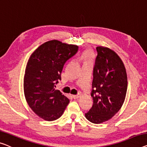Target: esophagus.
Listing matches in <instances>:
<instances>
[{"label":"esophagus","instance_id":"obj_1","mask_svg":"<svg viewBox=\"0 0 147 147\" xmlns=\"http://www.w3.org/2000/svg\"><path fill=\"white\" fill-rule=\"evenodd\" d=\"M73 98L74 99H77V98H79V96L78 95H73Z\"/></svg>","mask_w":147,"mask_h":147}]
</instances>
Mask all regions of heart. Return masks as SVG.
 <instances>
[{"label":"heart","mask_w":147,"mask_h":147,"mask_svg":"<svg viewBox=\"0 0 147 147\" xmlns=\"http://www.w3.org/2000/svg\"><path fill=\"white\" fill-rule=\"evenodd\" d=\"M92 57V53L90 50H86L84 51L82 55V59L87 62V61H90Z\"/></svg>","instance_id":"b5f03b06"}]
</instances>
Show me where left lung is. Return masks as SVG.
Masks as SVG:
<instances>
[{"instance_id": "1", "label": "left lung", "mask_w": 147, "mask_h": 147, "mask_svg": "<svg viewBox=\"0 0 147 147\" xmlns=\"http://www.w3.org/2000/svg\"><path fill=\"white\" fill-rule=\"evenodd\" d=\"M96 49L91 92L93 105L85 116L88 121L98 124L111 119L121 108L127 77L123 63L114 51L102 46Z\"/></svg>"}]
</instances>
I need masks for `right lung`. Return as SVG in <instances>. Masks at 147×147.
<instances>
[{
	"mask_svg": "<svg viewBox=\"0 0 147 147\" xmlns=\"http://www.w3.org/2000/svg\"><path fill=\"white\" fill-rule=\"evenodd\" d=\"M78 51L77 45L51 40L39 46L30 56L24 78V90L30 108L39 117L54 121L63 115L69 100L55 87L61 80L65 63Z\"/></svg>",
	"mask_w": 147,
	"mask_h": 147,
	"instance_id": "1",
	"label": "right lung"
}]
</instances>
